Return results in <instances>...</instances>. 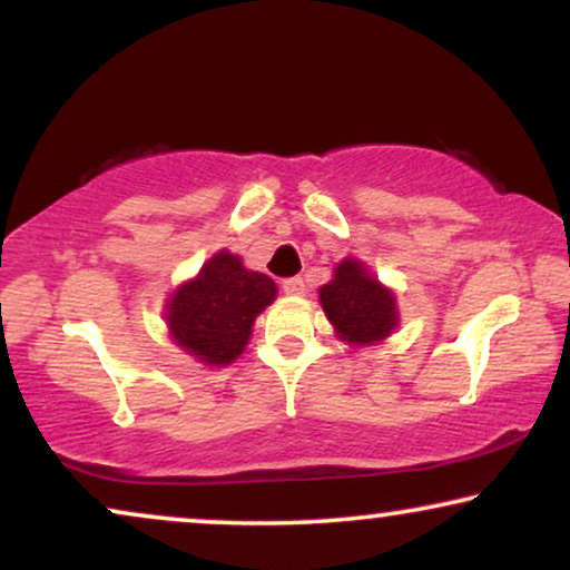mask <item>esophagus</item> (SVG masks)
Instances as JSON below:
<instances>
[{
	"instance_id": "esophagus-1",
	"label": "esophagus",
	"mask_w": 570,
	"mask_h": 570,
	"mask_svg": "<svg viewBox=\"0 0 570 570\" xmlns=\"http://www.w3.org/2000/svg\"><path fill=\"white\" fill-rule=\"evenodd\" d=\"M283 291L287 295H303L306 293V283H303V277H291L283 283Z\"/></svg>"
}]
</instances>
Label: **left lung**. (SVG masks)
Masks as SVG:
<instances>
[{
    "label": "left lung",
    "mask_w": 570,
    "mask_h": 570,
    "mask_svg": "<svg viewBox=\"0 0 570 570\" xmlns=\"http://www.w3.org/2000/svg\"><path fill=\"white\" fill-rule=\"evenodd\" d=\"M318 301L337 337L350 345H373L389 337L400 322L394 293L368 275L357 259L337 264L332 283L318 291Z\"/></svg>",
    "instance_id": "left-lung-1"
}]
</instances>
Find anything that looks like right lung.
Segmentation results:
<instances>
[{"label":"right lung","instance_id":"right-lung-1","mask_svg":"<svg viewBox=\"0 0 570 570\" xmlns=\"http://www.w3.org/2000/svg\"><path fill=\"white\" fill-rule=\"evenodd\" d=\"M277 285L230 252H217L199 275L170 295L166 318L174 342L207 365H228L244 353L254 318L275 301Z\"/></svg>","mask_w":570,"mask_h":570}]
</instances>
